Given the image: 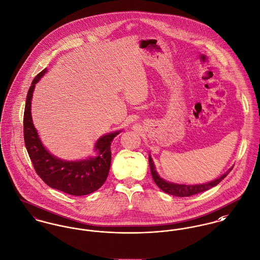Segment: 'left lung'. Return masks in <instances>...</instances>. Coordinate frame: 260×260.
Returning a JSON list of instances; mask_svg holds the SVG:
<instances>
[{
    "mask_svg": "<svg viewBox=\"0 0 260 260\" xmlns=\"http://www.w3.org/2000/svg\"><path fill=\"white\" fill-rule=\"evenodd\" d=\"M149 161V167H150V172L152 175V178L154 180L155 184L159 187L160 189L172 196H176V197H190L192 195H196L202 192H205L213 187H215L216 185H218L221 180L225 178L228 176V174L231 172L232 168L225 172L223 175H221L220 178L208 182L206 184H199V185H183V184H175V183H170L167 182L162 178H160L159 175L157 174V172L155 171V166L153 164V161L151 159V157H148Z\"/></svg>",
    "mask_w": 260,
    "mask_h": 260,
    "instance_id": "8db88e82",
    "label": "left lung"
}]
</instances>
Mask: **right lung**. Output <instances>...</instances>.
Returning a JSON list of instances; mask_svg holds the SVG:
<instances>
[{
	"mask_svg": "<svg viewBox=\"0 0 260 260\" xmlns=\"http://www.w3.org/2000/svg\"><path fill=\"white\" fill-rule=\"evenodd\" d=\"M45 72L46 68L32 80L25 101L23 139L27 153L37 174L49 187L73 196L88 195L102 187L109 175L112 159L111 144L119 132L109 134L98 140L95 145L98 151L97 157L82 161H65L50 154L40 141L30 113L35 86Z\"/></svg>",
	"mask_w": 260,
	"mask_h": 260,
	"instance_id": "obj_1",
	"label": "right lung"
}]
</instances>
